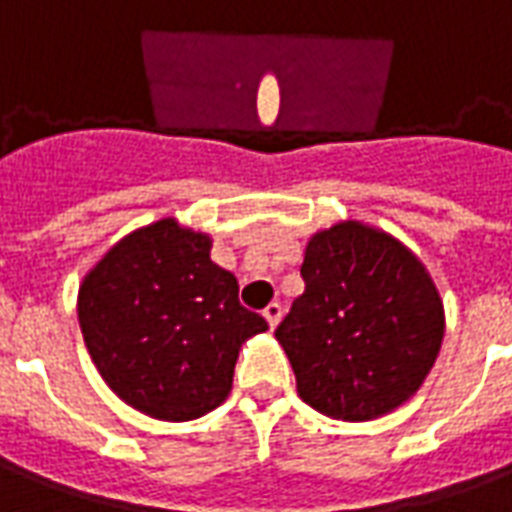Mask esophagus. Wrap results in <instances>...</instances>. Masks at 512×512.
Listing matches in <instances>:
<instances>
[{"instance_id":"obj_1","label":"esophagus","mask_w":512,"mask_h":512,"mask_svg":"<svg viewBox=\"0 0 512 512\" xmlns=\"http://www.w3.org/2000/svg\"><path fill=\"white\" fill-rule=\"evenodd\" d=\"M263 318H266L268 326L274 329V326H277V323H279V318H282V304H277V301H271L266 310H263Z\"/></svg>"}]
</instances>
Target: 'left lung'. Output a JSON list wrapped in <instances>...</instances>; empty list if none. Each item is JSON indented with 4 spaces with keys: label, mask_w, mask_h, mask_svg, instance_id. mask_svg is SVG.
<instances>
[{
    "label": "left lung",
    "mask_w": 512,
    "mask_h": 512,
    "mask_svg": "<svg viewBox=\"0 0 512 512\" xmlns=\"http://www.w3.org/2000/svg\"><path fill=\"white\" fill-rule=\"evenodd\" d=\"M301 277L277 326L301 400L345 422L406 403L444 340V304L419 257L384 230L340 222L307 241Z\"/></svg>",
    "instance_id": "left-lung-1"
}]
</instances>
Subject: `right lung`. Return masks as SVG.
Returning <instances> with one entry per match:
<instances>
[{
  "instance_id": "add662e5",
  "label": "right lung",
  "mask_w": 512,
  "mask_h": 512,
  "mask_svg": "<svg viewBox=\"0 0 512 512\" xmlns=\"http://www.w3.org/2000/svg\"><path fill=\"white\" fill-rule=\"evenodd\" d=\"M76 310L109 389L167 422L222 406L241 345L268 329L241 307L238 279L211 260V235L178 219L117 241L84 277Z\"/></svg>"
}]
</instances>
